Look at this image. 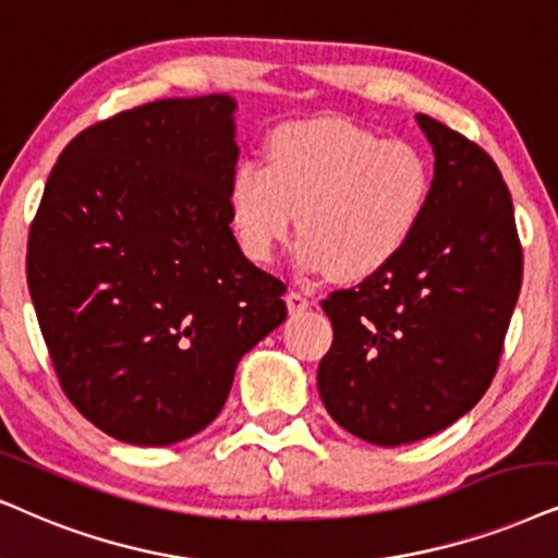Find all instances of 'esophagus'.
<instances>
[{"label": "esophagus", "instance_id": "34e87169", "mask_svg": "<svg viewBox=\"0 0 558 558\" xmlns=\"http://www.w3.org/2000/svg\"><path fill=\"white\" fill-rule=\"evenodd\" d=\"M286 303H288V312H291V314H301V312H306L308 306H312V301H308L301 291H288Z\"/></svg>", "mask_w": 558, "mask_h": 558}]
</instances>
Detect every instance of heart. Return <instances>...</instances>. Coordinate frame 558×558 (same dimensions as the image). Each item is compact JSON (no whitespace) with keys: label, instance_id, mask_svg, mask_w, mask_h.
<instances>
[{"label":"heart","instance_id":"obj_1","mask_svg":"<svg viewBox=\"0 0 558 558\" xmlns=\"http://www.w3.org/2000/svg\"><path fill=\"white\" fill-rule=\"evenodd\" d=\"M429 195L433 172L412 144L319 118L275 131L265 165L239 161L229 210L239 246L263 265L291 239L299 210V265L352 283L404 250Z\"/></svg>","mask_w":558,"mask_h":558}]
</instances>
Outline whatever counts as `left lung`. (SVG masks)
Segmentation results:
<instances>
[{
    "label": "left lung",
    "instance_id": "left-lung-1",
    "mask_svg": "<svg viewBox=\"0 0 558 558\" xmlns=\"http://www.w3.org/2000/svg\"><path fill=\"white\" fill-rule=\"evenodd\" d=\"M435 151L420 229L384 270L322 301L335 340L316 384L337 425L407 446L474 409L523 283L512 197L482 146L417 116Z\"/></svg>",
    "mask_w": 558,
    "mask_h": 558
}]
</instances>
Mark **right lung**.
<instances>
[{"label": "right lung", "mask_w": 558, "mask_h": 558, "mask_svg": "<svg viewBox=\"0 0 558 558\" xmlns=\"http://www.w3.org/2000/svg\"><path fill=\"white\" fill-rule=\"evenodd\" d=\"M229 95L118 112L69 141L27 239V288L82 417L172 446L218 417L236 365L286 322V286L239 250Z\"/></svg>", "instance_id": "1"}]
</instances>
